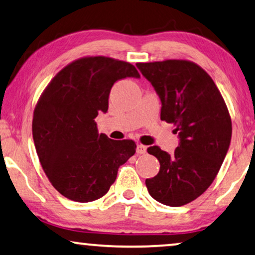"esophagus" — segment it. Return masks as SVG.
Returning a JSON list of instances; mask_svg holds the SVG:
<instances>
[{"instance_id":"34e87169","label":"esophagus","mask_w":255,"mask_h":255,"mask_svg":"<svg viewBox=\"0 0 255 255\" xmlns=\"http://www.w3.org/2000/svg\"><path fill=\"white\" fill-rule=\"evenodd\" d=\"M135 151H137L138 154H145L146 151H147V147H146V146H144V145L139 144V145H137V148H135Z\"/></svg>"}]
</instances>
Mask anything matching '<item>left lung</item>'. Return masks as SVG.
Segmentation results:
<instances>
[{"mask_svg": "<svg viewBox=\"0 0 255 255\" xmlns=\"http://www.w3.org/2000/svg\"><path fill=\"white\" fill-rule=\"evenodd\" d=\"M161 101L160 118L173 123L179 146L173 154L159 146L147 148L160 170L145 183L151 196L169 207L196 200L214 182L232 135L229 110L210 75L195 62H138Z\"/></svg>", "mask_w": 255, "mask_h": 255, "instance_id": "obj_1", "label": "left lung"}]
</instances>
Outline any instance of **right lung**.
Segmentation results:
<instances>
[{
    "label": "right lung",
    "mask_w": 255,
    "mask_h": 255,
    "mask_svg": "<svg viewBox=\"0 0 255 255\" xmlns=\"http://www.w3.org/2000/svg\"><path fill=\"white\" fill-rule=\"evenodd\" d=\"M140 78L133 65L107 57H86L62 68L41 94L32 135L45 174L69 200L87 203L110 189L120 166L135 153L133 140L99 133L95 118L106 114L114 83Z\"/></svg>",
    "instance_id": "add662e5"
}]
</instances>
